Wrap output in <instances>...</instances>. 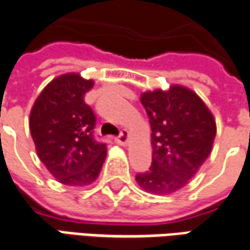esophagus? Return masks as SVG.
<instances>
[{"mask_svg":"<svg viewBox=\"0 0 250 250\" xmlns=\"http://www.w3.org/2000/svg\"><path fill=\"white\" fill-rule=\"evenodd\" d=\"M116 143L118 144H122V146H125V143H127V140H128V132L125 130H123L122 132H120V135L116 138Z\"/></svg>","mask_w":250,"mask_h":250,"instance_id":"obj_1","label":"esophagus"}]
</instances>
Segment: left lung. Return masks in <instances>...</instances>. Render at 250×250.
Masks as SVG:
<instances>
[{
    "instance_id": "8db88e82",
    "label": "left lung",
    "mask_w": 250,
    "mask_h": 250,
    "mask_svg": "<svg viewBox=\"0 0 250 250\" xmlns=\"http://www.w3.org/2000/svg\"><path fill=\"white\" fill-rule=\"evenodd\" d=\"M151 125L152 164L136 175L142 189L171 195L186 187L212 151L216 120L195 91L173 84L140 95Z\"/></svg>"
}]
</instances>
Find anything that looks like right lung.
<instances>
[{"instance_id": "right-lung-1", "label": "right lung", "mask_w": 250, "mask_h": 250, "mask_svg": "<svg viewBox=\"0 0 250 250\" xmlns=\"http://www.w3.org/2000/svg\"><path fill=\"white\" fill-rule=\"evenodd\" d=\"M94 81L77 73L59 75L46 86L31 107L29 127L37 155L64 186L84 187L97 180L107 155L94 138L95 115L84 95Z\"/></svg>"}]
</instances>
